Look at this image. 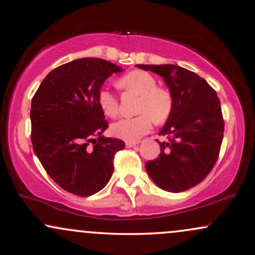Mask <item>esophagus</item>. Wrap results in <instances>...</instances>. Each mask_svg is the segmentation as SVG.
<instances>
[{
    "instance_id": "34e87169",
    "label": "esophagus",
    "mask_w": 255,
    "mask_h": 255,
    "mask_svg": "<svg viewBox=\"0 0 255 255\" xmlns=\"http://www.w3.org/2000/svg\"><path fill=\"white\" fill-rule=\"evenodd\" d=\"M138 144V142H126V146L127 148H134Z\"/></svg>"
}]
</instances>
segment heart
Instances as JSON below:
<instances>
[{
	"label": "heart",
	"mask_w": 255,
	"mask_h": 255,
	"mask_svg": "<svg viewBox=\"0 0 255 255\" xmlns=\"http://www.w3.org/2000/svg\"><path fill=\"white\" fill-rule=\"evenodd\" d=\"M117 85L125 91L139 96L137 103L138 116L123 118L112 125V132L117 137L126 141H137L145 135L152 126V121L163 123L171 114L173 99L171 92L165 88L156 87L155 77L142 70H132L120 77ZM98 103L103 112L109 117H116L119 112L117 97L107 89L98 93Z\"/></svg>",
	"instance_id": "heart-1"
}]
</instances>
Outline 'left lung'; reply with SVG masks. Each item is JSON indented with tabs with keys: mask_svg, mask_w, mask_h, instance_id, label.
Segmentation results:
<instances>
[{
	"mask_svg": "<svg viewBox=\"0 0 255 255\" xmlns=\"http://www.w3.org/2000/svg\"><path fill=\"white\" fill-rule=\"evenodd\" d=\"M159 75L173 99L159 135L160 153L145 163V170L159 188L179 193L194 187L209 174L223 141L224 121L216 91L193 71L175 64H136Z\"/></svg>",
	"mask_w": 255,
	"mask_h": 255,
	"instance_id": "8db88e82",
	"label": "left lung"
}]
</instances>
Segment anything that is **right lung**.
<instances>
[{
  "label": "right lung",
  "mask_w": 255,
  "mask_h": 255,
  "mask_svg": "<svg viewBox=\"0 0 255 255\" xmlns=\"http://www.w3.org/2000/svg\"><path fill=\"white\" fill-rule=\"evenodd\" d=\"M123 68L98 57H84L52 70L32 98L31 139L38 159L64 191L90 196L113 174V158L125 148L105 137L109 127L98 103L100 88Z\"/></svg>",
  "instance_id": "add662e5"
}]
</instances>
